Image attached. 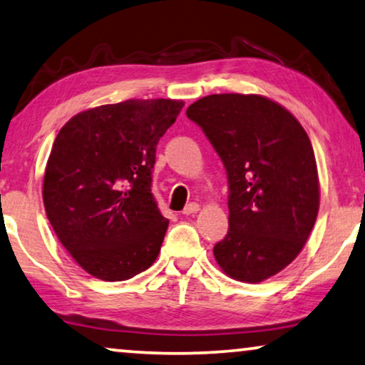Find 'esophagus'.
<instances>
[{"mask_svg": "<svg viewBox=\"0 0 365 365\" xmlns=\"http://www.w3.org/2000/svg\"><path fill=\"white\" fill-rule=\"evenodd\" d=\"M198 210H200V205H198V203H195V202H192V203H188L187 207L183 208V212H182V213H183V215H187V217H188V215H195V213H197Z\"/></svg>", "mask_w": 365, "mask_h": 365, "instance_id": "34e87169", "label": "esophagus"}]
</instances>
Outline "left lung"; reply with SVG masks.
I'll list each match as a JSON object with an SVG mask.
<instances>
[{
	"mask_svg": "<svg viewBox=\"0 0 365 365\" xmlns=\"http://www.w3.org/2000/svg\"><path fill=\"white\" fill-rule=\"evenodd\" d=\"M187 117L222 158L230 228L213 248L230 278L261 283L284 269L309 238L319 178L306 130L283 106L256 94H213Z\"/></svg>",
	"mask_w": 365,
	"mask_h": 365,
	"instance_id": "8db88e82",
	"label": "left lung"
}]
</instances>
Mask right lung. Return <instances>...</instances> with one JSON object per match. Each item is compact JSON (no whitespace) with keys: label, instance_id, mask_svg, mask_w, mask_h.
<instances>
[{"label":"right lung","instance_id":"obj_1","mask_svg":"<svg viewBox=\"0 0 365 365\" xmlns=\"http://www.w3.org/2000/svg\"><path fill=\"white\" fill-rule=\"evenodd\" d=\"M182 101L130 99L74 115L53 143L43 200L56 235L82 269L125 281L150 268L168 220L152 195L160 137Z\"/></svg>","mask_w":365,"mask_h":365}]
</instances>
